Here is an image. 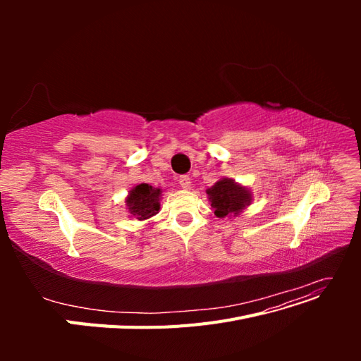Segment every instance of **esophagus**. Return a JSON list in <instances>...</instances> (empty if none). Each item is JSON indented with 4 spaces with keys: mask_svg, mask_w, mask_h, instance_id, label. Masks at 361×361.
<instances>
[{
    "mask_svg": "<svg viewBox=\"0 0 361 361\" xmlns=\"http://www.w3.org/2000/svg\"><path fill=\"white\" fill-rule=\"evenodd\" d=\"M179 185L183 188V190H188L191 187V179L190 176H187V174H183V176L179 178Z\"/></svg>",
    "mask_w": 361,
    "mask_h": 361,
    "instance_id": "esophagus-1",
    "label": "esophagus"
}]
</instances>
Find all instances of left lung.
<instances>
[{"label": "left lung", "mask_w": 361, "mask_h": 361, "mask_svg": "<svg viewBox=\"0 0 361 361\" xmlns=\"http://www.w3.org/2000/svg\"><path fill=\"white\" fill-rule=\"evenodd\" d=\"M211 207L218 218L238 216L253 200V194L244 185L223 178L206 190Z\"/></svg>", "instance_id": "1"}]
</instances>
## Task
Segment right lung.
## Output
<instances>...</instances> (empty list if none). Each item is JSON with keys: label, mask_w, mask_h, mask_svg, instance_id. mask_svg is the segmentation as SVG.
<instances>
[{"label": "right lung", "mask_w": 361, "mask_h": 361, "mask_svg": "<svg viewBox=\"0 0 361 361\" xmlns=\"http://www.w3.org/2000/svg\"><path fill=\"white\" fill-rule=\"evenodd\" d=\"M161 195V188L152 187L149 183H138L129 191L128 197L125 199L126 209L129 211L130 216L138 221L149 220L159 211Z\"/></svg>", "instance_id": "right-lung-1"}]
</instances>
